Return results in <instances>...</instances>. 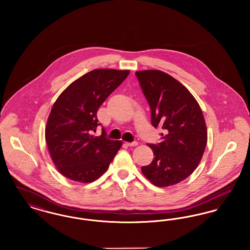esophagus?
<instances>
[{
    "instance_id": "obj_1",
    "label": "esophagus",
    "mask_w": 250,
    "mask_h": 250,
    "mask_svg": "<svg viewBox=\"0 0 250 250\" xmlns=\"http://www.w3.org/2000/svg\"><path fill=\"white\" fill-rule=\"evenodd\" d=\"M125 145L128 146V147H134V146H137L138 143L137 142H133V143H125Z\"/></svg>"
}]
</instances>
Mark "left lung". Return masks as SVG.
Listing matches in <instances>:
<instances>
[{"mask_svg": "<svg viewBox=\"0 0 250 250\" xmlns=\"http://www.w3.org/2000/svg\"><path fill=\"white\" fill-rule=\"evenodd\" d=\"M151 108L154 127H161V143L148 144L154 159L142 167L152 184L165 188L188 178L197 168L207 144L202 109L190 92L160 70L135 73Z\"/></svg>", "mask_w": 250, "mask_h": 250, "instance_id": "1", "label": "left lung"}]
</instances>
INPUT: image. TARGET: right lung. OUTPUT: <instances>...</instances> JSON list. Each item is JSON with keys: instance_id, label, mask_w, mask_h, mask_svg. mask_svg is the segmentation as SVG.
<instances>
[{"instance_id": "1", "label": "right lung", "mask_w": 250, "mask_h": 250, "mask_svg": "<svg viewBox=\"0 0 250 250\" xmlns=\"http://www.w3.org/2000/svg\"><path fill=\"white\" fill-rule=\"evenodd\" d=\"M129 70L95 69L72 83L57 98L48 116L45 138L60 173L72 181L91 183L107 169L123 143L92 134L100 123L97 110Z\"/></svg>"}]
</instances>
